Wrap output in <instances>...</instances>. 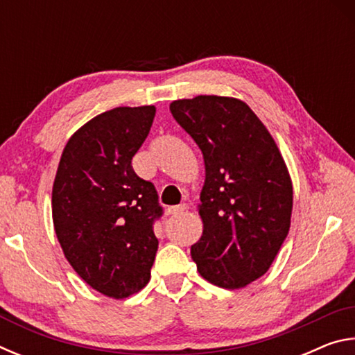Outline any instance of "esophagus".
I'll return each instance as SVG.
<instances>
[{
    "instance_id": "obj_1",
    "label": "esophagus",
    "mask_w": 355,
    "mask_h": 355,
    "mask_svg": "<svg viewBox=\"0 0 355 355\" xmlns=\"http://www.w3.org/2000/svg\"><path fill=\"white\" fill-rule=\"evenodd\" d=\"M186 208H188V207H186L184 203H182V205L171 207V208H167V214H173V216H177V214H182Z\"/></svg>"
}]
</instances>
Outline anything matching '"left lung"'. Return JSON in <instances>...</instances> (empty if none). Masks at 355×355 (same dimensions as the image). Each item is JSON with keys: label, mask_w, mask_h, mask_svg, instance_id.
I'll use <instances>...</instances> for the list:
<instances>
[{"label": "left lung", "mask_w": 355, "mask_h": 355, "mask_svg": "<svg viewBox=\"0 0 355 355\" xmlns=\"http://www.w3.org/2000/svg\"><path fill=\"white\" fill-rule=\"evenodd\" d=\"M202 150V238L191 245L209 284L236 290L268 271L290 230L293 184L277 146L241 100L199 95L171 103Z\"/></svg>", "instance_id": "obj_1"}]
</instances>
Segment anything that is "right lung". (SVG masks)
Returning a JSON list of instances; mask_svg holds the SVG:
<instances>
[{
	"label": "right lung",
	"mask_w": 355,
	"mask_h": 355,
	"mask_svg": "<svg viewBox=\"0 0 355 355\" xmlns=\"http://www.w3.org/2000/svg\"><path fill=\"white\" fill-rule=\"evenodd\" d=\"M155 106L114 107L65 146L53 184L56 236L71 268L94 290L123 299L150 280L161 216L155 184L133 171Z\"/></svg>",
	"instance_id": "obj_1"
}]
</instances>
